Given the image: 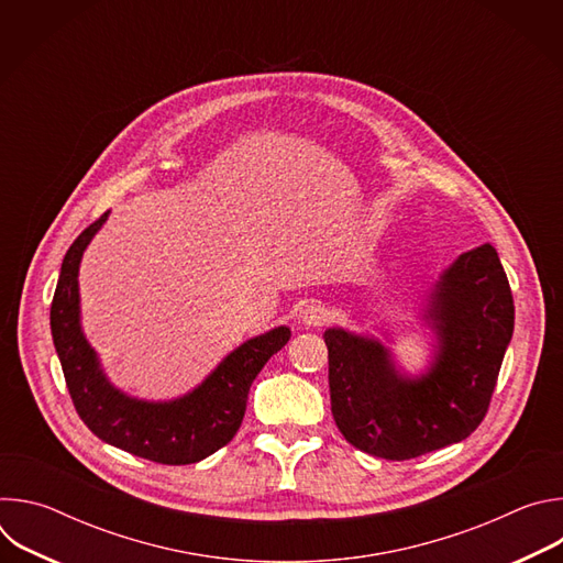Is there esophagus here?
<instances>
[{"mask_svg": "<svg viewBox=\"0 0 563 563\" xmlns=\"http://www.w3.org/2000/svg\"><path fill=\"white\" fill-rule=\"evenodd\" d=\"M328 316H330V311H328V307L325 305H320V302H307L300 311H298V318H300V323L305 325V328H320L328 320Z\"/></svg>", "mask_w": 563, "mask_h": 563, "instance_id": "obj_1", "label": "esophagus"}]
</instances>
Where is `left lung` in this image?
<instances>
[{"instance_id":"1","label":"left lung","mask_w":563,"mask_h":563,"mask_svg":"<svg viewBox=\"0 0 563 563\" xmlns=\"http://www.w3.org/2000/svg\"><path fill=\"white\" fill-rule=\"evenodd\" d=\"M432 356L421 374L398 367L374 336L325 330L332 415L358 450L404 461L467 439L484 421L515 330L512 291L493 245L461 254L421 309Z\"/></svg>"}]
</instances>
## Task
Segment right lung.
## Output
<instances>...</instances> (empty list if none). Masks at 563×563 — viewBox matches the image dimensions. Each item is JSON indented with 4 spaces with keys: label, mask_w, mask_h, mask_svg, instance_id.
Masks as SVG:
<instances>
[{
    "label": "right lung",
    "mask_w": 563,
    "mask_h": 563,
    "mask_svg": "<svg viewBox=\"0 0 563 563\" xmlns=\"http://www.w3.org/2000/svg\"><path fill=\"white\" fill-rule=\"evenodd\" d=\"M109 211L68 247L51 305V334L73 406L87 428L109 445L165 465L198 463L227 445L247 410V396L265 363L287 345L278 325L229 352L191 391L172 400H144L115 387L79 320V263Z\"/></svg>",
    "instance_id": "obj_1"
}]
</instances>
